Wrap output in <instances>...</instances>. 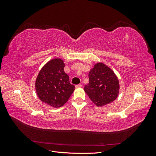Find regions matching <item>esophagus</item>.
<instances>
[{"mask_svg": "<svg viewBox=\"0 0 156 156\" xmlns=\"http://www.w3.org/2000/svg\"><path fill=\"white\" fill-rule=\"evenodd\" d=\"M75 87H76L77 88H78V87H83V85H82L81 84H77V85L75 86Z\"/></svg>", "mask_w": 156, "mask_h": 156, "instance_id": "esophagus-1", "label": "esophagus"}]
</instances>
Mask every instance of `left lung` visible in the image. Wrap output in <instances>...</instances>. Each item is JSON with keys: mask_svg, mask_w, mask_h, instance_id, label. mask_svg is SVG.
Here are the masks:
<instances>
[{"mask_svg": "<svg viewBox=\"0 0 156 156\" xmlns=\"http://www.w3.org/2000/svg\"><path fill=\"white\" fill-rule=\"evenodd\" d=\"M88 77L89 83L84 90L94 104L101 107L116 100L119 93V81L111 68L97 63L90 71Z\"/></svg>", "mask_w": 156, "mask_h": 156, "instance_id": "1", "label": "left lung"}]
</instances>
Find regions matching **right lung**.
<instances>
[{"mask_svg":"<svg viewBox=\"0 0 156 156\" xmlns=\"http://www.w3.org/2000/svg\"><path fill=\"white\" fill-rule=\"evenodd\" d=\"M62 60H50L41 68L36 80V90L40 100L55 108L64 105L75 90L64 72Z\"/></svg>","mask_w":156,"mask_h":156,"instance_id":"right-lung-1","label":"right lung"}]
</instances>
